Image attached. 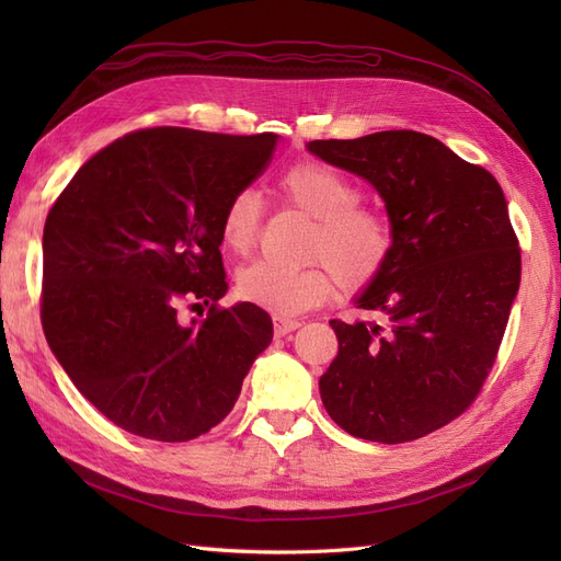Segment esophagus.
I'll return each instance as SVG.
<instances>
[{
	"mask_svg": "<svg viewBox=\"0 0 561 561\" xmlns=\"http://www.w3.org/2000/svg\"><path fill=\"white\" fill-rule=\"evenodd\" d=\"M299 325H301L299 320L283 318V316H274V332H276V336H285L287 332H295Z\"/></svg>",
	"mask_w": 561,
	"mask_h": 561,
	"instance_id": "1",
	"label": "esophagus"
}]
</instances>
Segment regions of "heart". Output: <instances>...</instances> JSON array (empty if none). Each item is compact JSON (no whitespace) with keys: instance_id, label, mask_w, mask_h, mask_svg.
Masks as SVG:
<instances>
[{"instance_id":"1","label":"heart","mask_w":561,"mask_h":561,"mask_svg":"<svg viewBox=\"0 0 561 561\" xmlns=\"http://www.w3.org/2000/svg\"><path fill=\"white\" fill-rule=\"evenodd\" d=\"M278 196L285 206L316 219L307 268H278L254 262L239 271L236 293L248 304L276 316H297L320 307L339 283L363 290L375 283L396 250V229L379 208L363 206V186L322 161H299L280 175ZM262 198L252 190L236 192L219 217L222 245L245 257L257 245Z\"/></svg>"}]
</instances>
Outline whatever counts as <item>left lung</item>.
<instances>
[{
  "label": "left lung",
  "mask_w": 561,
  "mask_h": 561,
  "mask_svg": "<svg viewBox=\"0 0 561 561\" xmlns=\"http://www.w3.org/2000/svg\"><path fill=\"white\" fill-rule=\"evenodd\" d=\"M307 147L375 186L396 229L393 257L355 299L379 320H330L322 404L353 437L410 443L461 416L494 367L522 276L503 190L416 130Z\"/></svg>",
  "instance_id": "obj_1"
}]
</instances>
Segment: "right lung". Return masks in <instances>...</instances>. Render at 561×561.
Here are the masks:
<instances>
[{
	"label": "right lung",
	"mask_w": 561,
	"mask_h": 561,
	"mask_svg": "<svg viewBox=\"0 0 561 561\" xmlns=\"http://www.w3.org/2000/svg\"><path fill=\"white\" fill-rule=\"evenodd\" d=\"M276 142L274 133L135 130L83 163L48 210L46 342L114 426L186 443L233 410L274 325L248 301L217 309L229 287L219 217ZM184 302L209 316L184 323Z\"/></svg>",
	"instance_id": "add662e5"
}]
</instances>
